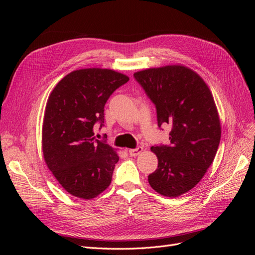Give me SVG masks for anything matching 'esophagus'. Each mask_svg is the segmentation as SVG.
Instances as JSON below:
<instances>
[{
	"label": "esophagus",
	"instance_id": "obj_1",
	"mask_svg": "<svg viewBox=\"0 0 255 255\" xmlns=\"http://www.w3.org/2000/svg\"><path fill=\"white\" fill-rule=\"evenodd\" d=\"M141 151H142V146L141 145H137L135 149H130L129 150V155L130 156H137Z\"/></svg>",
	"mask_w": 255,
	"mask_h": 255
}]
</instances>
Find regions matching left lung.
I'll use <instances>...</instances> for the list:
<instances>
[{
  "mask_svg": "<svg viewBox=\"0 0 255 255\" xmlns=\"http://www.w3.org/2000/svg\"><path fill=\"white\" fill-rule=\"evenodd\" d=\"M133 76L156 107L158 127L171 128L169 144L151 148L158 167L149 183L156 192L177 197L203 179L215 158L221 137L215 102L204 79L184 66L151 68Z\"/></svg>",
  "mask_w": 255,
  "mask_h": 255,
  "instance_id": "8db88e82",
  "label": "left lung"
}]
</instances>
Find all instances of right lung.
Instances as JSON below:
<instances>
[{
  "mask_svg": "<svg viewBox=\"0 0 255 255\" xmlns=\"http://www.w3.org/2000/svg\"><path fill=\"white\" fill-rule=\"evenodd\" d=\"M129 77L110 69L88 68L66 75L48 97L42 127L47 167L73 196L91 199L110 186L119 156L94 136L104 126V105Z\"/></svg>",
  "mask_w": 255,
  "mask_h": 255,
  "instance_id": "add662e5",
  "label": "right lung"
}]
</instances>
